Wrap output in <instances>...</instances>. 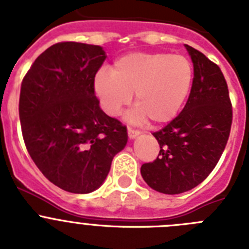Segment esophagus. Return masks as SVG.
<instances>
[{"label":"esophagus","instance_id":"1","mask_svg":"<svg viewBox=\"0 0 249 249\" xmlns=\"http://www.w3.org/2000/svg\"><path fill=\"white\" fill-rule=\"evenodd\" d=\"M127 133H128V137L131 138V140H133V138H136L138 135H140V131H137V129H133V128H128L127 129Z\"/></svg>","mask_w":249,"mask_h":249}]
</instances>
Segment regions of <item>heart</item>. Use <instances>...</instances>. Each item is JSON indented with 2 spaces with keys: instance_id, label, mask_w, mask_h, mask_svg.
<instances>
[{
  "instance_id": "heart-1",
  "label": "heart",
  "mask_w": 249,
  "mask_h": 249,
  "mask_svg": "<svg viewBox=\"0 0 249 249\" xmlns=\"http://www.w3.org/2000/svg\"><path fill=\"white\" fill-rule=\"evenodd\" d=\"M192 78V65L182 54L132 52L116 59L111 72L101 70L94 76L93 91L108 116H117L135 94L136 107L128 121L141 123L148 118L158 126L181 111Z\"/></svg>"
}]
</instances>
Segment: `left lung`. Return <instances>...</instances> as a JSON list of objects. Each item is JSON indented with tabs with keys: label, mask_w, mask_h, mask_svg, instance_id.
<instances>
[{
	"label": "left lung",
	"mask_w": 249,
	"mask_h": 249,
	"mask_svg": "<svg viewBox=\"0 0 249 249\" xmlns=\"http://www.w3.org/2000/svg\"><path fill=\"white\" fill-rule=\"evenodd\" d=\"M186 48L195 74L190 97L177 117L153 132L160 153L141 167L146 183L164 195L187 192L208 177L226 148L232 126V103L221 68L198 50Z\"/></svg>",
	"instance_id": "1"
}]
</instances>
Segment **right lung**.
Instances as JSON below:
<instances>
[{
  "instance_id": "obj_1",
  "label": "right lung",
  "mask_w": 249,
  "mask_h": 249,
  "mask_svg": "<svg viewBox=\"0 0 249 249\" xmlns=\"http://www.w3.org/2000/svg\"><path fill=\"white\" fill-rule=\"evenodd\" d=\"M105 59L101 46L59 42L37 57L22 81L26 148L48 181L67 192L97 190L128 140L126 126L107 116L94 94Z\"/></svg>"
}]
</instances>
